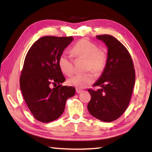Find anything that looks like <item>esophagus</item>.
<instances>
[{"label": "esophagus", "mask_w": 152, "mask_h": 152, "mask_svg": "<svg viewBox=\"0 0 152 152\" xmlns=\"http://www.w3.org/2000/svg\"><path fill=\"white\" fill-rule=\"evenodd\" d=\"M76 92H77V93H78V94H79V93H81V92H82V91H82V90H80V89L76 88Z\"/></svg>", "instance_id": "obj_1"}]
</instances>
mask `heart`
<instances>
[{"label": "heart", "mask_w": 152, "mask_h": 152, "mask_svg": "<svg viewBox=\"0 0 152 152\" xmlns=\"http://www.w3.org/2000/svg\"><path fill=\"white\" fill-rule=\"evenodd\" d=\"M72 57L86 60V67L88 70H92L96 74L103 72L107 64V56L99 50L98 46L90 41L83 39L78 41L70 50ZM58 66L61 72L70 76L74 72L73 60L70 56L65 53L61 54L58 60ZM93 73L76 74L69 78L67 82L70 86L82 88L93 83L95 80Z\"/></svg>", "instance_id": "b5f03b06"}]
</instances>
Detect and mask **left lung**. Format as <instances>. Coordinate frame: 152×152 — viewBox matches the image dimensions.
<instances>
[{"label": "left lung", "mask_w": 152, "mask_h": 152, "mask_svg": "<svg viewBox=\"0 0 152 152\" xmlns=\"http://www.w3.org/2000/svg\"><path fill=\"white\" fill-rule=\"evenodd\" d=\"M96 38L107 47V64L93 84L101 88L88 90L91 99L87 108L94 117L111 122L125 111L129 103L135 80L134 66L129 51L116 38L109 35Z\"/></svg>", "instance_id": "8db88e82"}]
</instances>
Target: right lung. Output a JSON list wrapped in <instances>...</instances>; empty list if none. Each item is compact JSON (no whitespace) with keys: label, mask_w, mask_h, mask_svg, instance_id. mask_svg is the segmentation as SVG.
<instances>
[{"label":"right lung","mask_w":152,"mask_h":152,"mask_svg":"<svg viewBox=\"0 0 152 152\" xmlns=\"http://www.w3.org/2000/svg\"><path fill=\"white\" fill-rule=\"evenodd\" d=\"M73 39L45 36L33 43L25 57L20 91L33 117L41 122L58 119L65 109L66 100L75 94L74 87L61 86L66 79L58 66L59 58ZM52 84L58 86L52 89Z\"/></svg>","instance_id":"1"}]
</instances>
